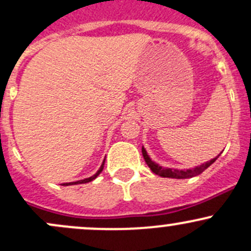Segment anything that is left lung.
Returning <instances> with one entry per match:
<instances>
[{"label":"left lung","mask_w":251,"mask_h":251,"mask_svg":"<svg viewBox=\"0 0 251 251\" xmlns=\"http://www.w3.org/2000/svg\"><path fill=\"white\" fill-rule=\"evenodd\" d=\"M142 153L149 168L151 169V172L155 173L156 175L162 176V177H170V178H189V177H194V176L201 174L203 170L207 169L212 163L216 162V159L218 158L222 152H220L217 157L212 158L211 161H207L206 163L200 164V166L195 168H189V169H174V168H164L159 166V164H157L156 162H153L152 159L150 158V156L148 155L147 150H145L144 147L142 148Z\"/></svg>","instance_id":"left-lung-1"}]
</instances>
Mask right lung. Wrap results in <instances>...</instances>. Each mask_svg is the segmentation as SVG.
Returning <instances> with one entry per match:
<instances>
[{"label": "right lung", "instance_id": "add662e5", "mask_svg": "<svg viewBox=\"0 0 251 251\" xmlns=\"http://www.w3.org/2000/svg\"><path fill=\"white\" fill-rule=\"evenodd\" d=\"M103 166H104V159H103L102 164H101L100 169H99L98 172H96L95 174L93 175V176H90V177H87V178H84V180H79V181H76V182H67V183H63V186H73V184H79V183H88V182H90V181L95 180V178L98 177V176H99V174H100V173L102 172V170H103Z\"/></svg>", "mask_w": 251, "mask_h": 251}]
</instances>
